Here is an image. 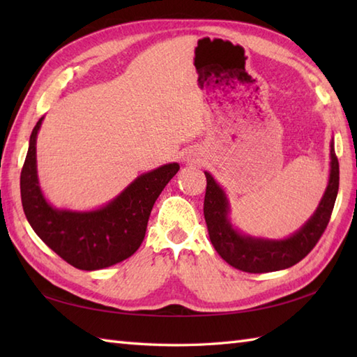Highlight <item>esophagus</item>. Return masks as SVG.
I'll list each match as a JSON object with an SVG mask.
<instances>
[{
  "mask_svg": "<svg viewBox=\"0 0 357 357\" xmlns=\"http://www.w3.org/2000/svg\"><path fill=\"white\" fill-rule=\"evenodd\" d=\"M183 159L185 162H199L201 161V158L198 153H196V151H185Z\"/></svg>",
  "mask_w": 357,
  "mask_h": 357,
  "instance_id": "1",
  "label": "esophagus"
}]
</instances>
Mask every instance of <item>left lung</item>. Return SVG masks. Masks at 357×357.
Masks as SVG:
<instances>
[{
    "instance_id": "8db88e82",
    "label": "left lung",
    "mask_w": 357,
    "mask_h": 357,
    "mask_svg": "<svg viewBox=\"0 0 357 357\" xmlns=\"http://www.w3.org/2000/svg\"><path fill=\"white\" fill-rule=\"evenodd\" d=\"M204 198V218L215 250L231 267L247 273H268L293 267L312 252L330 221L339 190V162L335 141L330 142V176L322 199L313 216L284 239L256 238L238 230L230 221V202L224 188L208 172Z\"/></svg>"
}]
</instances>
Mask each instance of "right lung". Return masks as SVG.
Segmentation results:
<instances>
[{
    "mask_svg": "<svg viewBox=\"0 0 357 357\" xmlns=\"http://www.w3.org/2000/svg\"><path fill=\"white\" fill-rule=\"evenodd\" d=\"M44 116L30 135L21 170V202L27 221L45 245L79 270H101L130 257L142 244L153 204L178 173L179 164H164L142 173L116 198L89 210L56 208L45 199L36 170V136Z\"/></svg>",
    "mask_w": 357,
    "mask_h": 357,
    "instance_id": "add662e5",
    "label": "right lung"
}]
</instances>
